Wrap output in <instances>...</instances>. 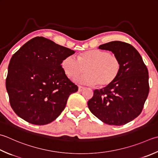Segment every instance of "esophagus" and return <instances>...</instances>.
I'll use <instances>...</instances> for the list:
<instances>
[{
    "label": "esophagus",
    "instance_id": "esophagus-1",
    "mask_svg": "<svg viewBox=\"0 0 158 158\" xmlns=\"http://www.w3.org/2000/svg\"><path fill=\"white\" fill-rule=\"evenodd\" d=\"M85 88L83 87V86H81V85H79V89H78V90H79V92H81L83 89H84Z\"/></svg>",
    "mask_w": 158,
    "mask_h": 158
}]
</instances>
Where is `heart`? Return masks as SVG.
<instances>
[{
  "label": "heart",
  "instance_id": "heart-1",
  "mask_svg": "<svg viewBox=\"0 0 158 158\" xmlns=\"http://www.w3.org/2000/svg\"><path fill=\"white\" fill-rule=\"evenodd\" d=\"M61 68L70 79H75L86 71L87 74L79 79L80 82L103 88L112 83L118 77L121 62L116 55L93 49L81 52L77 59L73 55L65 57L61 62Z\"/></svg>",
  "mask_w": 158,
  "mask_h": 158
}]
</instances>
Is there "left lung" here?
<instances>
[{
  "instance_id": "left-lung-1",
  "label": "left lung",
  "mask_w": 158,
  "mask_h": 158,
  "mask_svg": "<svg viewBox=\"0 0 158 158\" xmlns=\"http://www.w3.org/2000/svg\"><path fill=\"white\" fill-rule=\"evenodd\" d=\"M112 51L121 62V70L112 83L96 89L88 102L90 112L110 125H123L140 115L149 92V72L134 46L112 41L98 47Z\"/></svg>"
}]
</instances>
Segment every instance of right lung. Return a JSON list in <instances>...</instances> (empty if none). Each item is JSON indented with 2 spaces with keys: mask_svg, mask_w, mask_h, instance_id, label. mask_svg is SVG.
<instances>
[{
  "mask_svg": "<svg viewBox=\"0 0 158 158\" xmlns=\"http://www.w3.org/2000/svg\"><path fill=\"white\" fill-rule=\"evenodd\" d=\"M75 53L44 37H35L11 57L6 89L14 112L37 125L48 124L64 110L78 87L66 77L61 64Z\"/></svg>",
  "mask_w": 158,
  "mask_h": 158,
  "instance_id": "add662e5",
  "label": "right lung"
}]
</instances>
